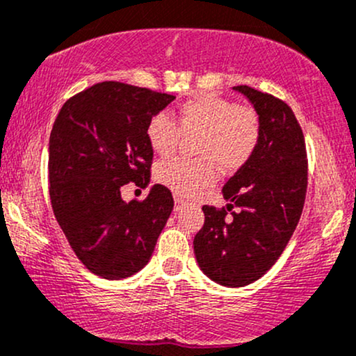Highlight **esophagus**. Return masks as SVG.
I'll return each mask as SVG.
<instances>
[{
    "label": "esophagus",
    "mask_w": 356,
    "mask_h": 356,
    "mask_svg": "<svg viewBox=\"0 0 356 356\" xmlns=\"http://www.w3.org/2000/svg\"><path fill=\"white\" fill-rule=\"evenodd\" d=\"M183 209V202L179 198H177L175 200V211H179Z\"/></svg>",
    "instance_id": "34e87169"
}]
</instances>
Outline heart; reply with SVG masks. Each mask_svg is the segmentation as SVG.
Masks as SVG:
<instances>
[{"mask_svg":"<svg viewBox=\"0 0 356 356\" xmlns=\"http://www.w3.org/2000/svg\"><path fill=\"white\" fill-rule=\"evenodd\" d=\"M181 134H198L197 159L171 158L156 166V179L179 197H195L217 179V165L235 171L252 158L261 139V118L252 106L218 95H197L179 104L173 119L158 114L147 122L146 138L159 156L177 149Z\"/></svg>","mask_w":356,"mask_h":356,"instance_id":"heart-1","label":"heart"}]
</instances>
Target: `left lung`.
I'll use <instances>...</instances> for the list:
<instances>
[{
	"instance_id": "8db88e82",
	"label": "left lung",
	"mask_w": 356,
	"mask_h": 356,
	"mask_svg": "<svg viewBox=\"0 0 356 356\" xmlns=\"http://www.w3.org/2000/svg\"><path fill=\"white\" fill-rule=\"evenodd\" d=\"M261 118L252 158L223 186L229 205H205V223L195 235L200 269L222 286L242 287L275 264L296 230L307 188L302 129L284 101L237 86Z\"/></svg>"
}]
</instances>
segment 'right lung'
<instances>
[{
    "label": "right lung",
    "mask_w": 356,
    "mask_h": 356,
    "mask_svg": "<svg viewBox=\"0 0 356 356\" xmlns=\"http://www.w3.org/2000/svg\"><path fill=\"white\" fill-rule=\"evenodd\" d=\"M175 95L99 82L62 106L50 133L49 179L54 215L92 274L124 279L149 262L173 210V195L154 185L126 203L121 188L149 183L153 147L147 122Z\"/></svg>",
    "instance_id": "right-lung-1"
}]
</instances>
